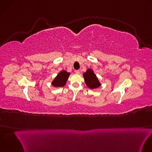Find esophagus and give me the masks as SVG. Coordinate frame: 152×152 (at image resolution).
<instances>
[{"label":"esophagus","instance_id":"1","mask_svg":"<svg viewBox=\"0 0 152 152\" xmlns=\"http://www.w3.org/2000/svg\"><path fill=\"white\" fill-rule=\"evenodd\" d=\"M75 72L76 74H79V73H80V72H79V70H75Z\"/></svg>","mask_w":152,"mask_h":152}]
</instances>
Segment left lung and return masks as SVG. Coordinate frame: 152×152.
<instances>
[{
    "instance_id": "8db88e82",
    "label": "left lung",
    "mask_w": 152,
    "mask_h": 152,
    "mask_svg": "<svg viewBox=\"0 0 152 152\" xmlns=\"http://www.w3.org/2000/svg\"><path fill=\"white\" fill-rule=\"evenodd\" d=\"M83 76L86 85L90 89H95L99 87L101 85L98 78L91 69H88L85 73L83 74Z\"/></svg>"
}]
</instances>
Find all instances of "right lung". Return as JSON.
<instances>
[{"mask_svg":"<svg viewBox=\"0 0 152 152\" xmlns=\"http://www.w3.org/2000/svg\"><path fill=\"white\" fill-rule=\"evenodd\" d=\"M70 75V73H68L65 70L60 72L59 73H58L56 77L52 81V85L55 86V87H61V86H64L66 84Z\"/></svg>","mask_w":152,"mask_h":152,"instance_id":"obj_1","label":"right lung"}]
</instances>
